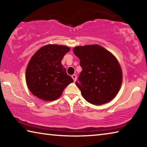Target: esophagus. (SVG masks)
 Instances as JSON below:
<instances>
[{"label":"esophagus","instance_id":"34e87169","mask_svg":"<svg viewBox=\"0 0 147 147\" xmlns=\"http://www.w3.org/2000/svg\"><path fill=\"white\" fill-rule=\"evenodd\" d=\"M72 78H73L74 82H75L76 81V75H75V74H73V75H72Z\"/></svg>","mask_w":147,"mask_h":147}]
</instances>
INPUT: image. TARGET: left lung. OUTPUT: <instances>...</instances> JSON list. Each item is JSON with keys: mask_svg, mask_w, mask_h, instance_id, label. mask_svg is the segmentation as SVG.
I'll list each match as a JSON object with an SVG mask.
<instances>
[{"mask_svg": "<svg viewBox=\"0 0 147 147\" xmlns=\"http://www.w3.org/2000/svg\"><path fill=\"white\" fill-rule=\"evenodd\" d=\"M73 53L82 68L76 85L85 100L99 106L115 98L123 82V72L116 57L96 44L76 46Z\"/></svg>", "mask_w": 147, "mask_h": 147, "instance_id": "obj_1", "label": "left lung"}]
</instances>
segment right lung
Returning a JSON list of instances; mask_svg holds the SVG:
<instances>
[{"label":"right lung","mask_w":147,"mask_h":147,"mask_svg":"<svg viewBox=\"0 0 147 147\" xmlns=\"http://www.w3.org/2000/svg\"><path fill=\"white\" fill-rule=\"evenodd\" d=\"M70 51L67 46L49 44L35 53L26 69V82L34 96L44 101H53L61 96L64 89L73 80L67 75L61 60Z\"/></svg>","instance_id":"right-lung-1"}]
</instances>
